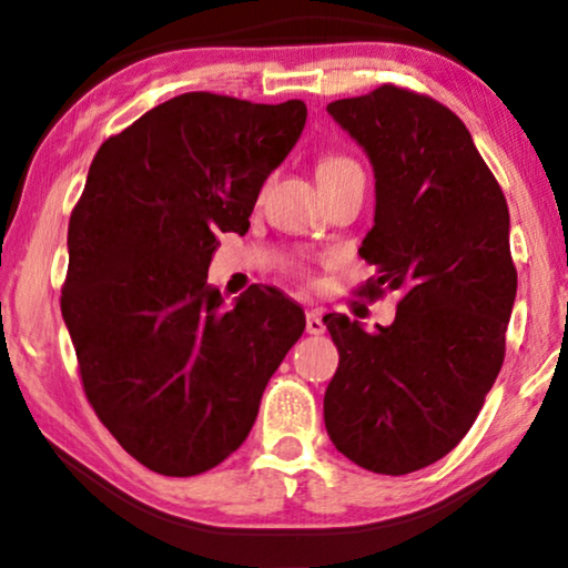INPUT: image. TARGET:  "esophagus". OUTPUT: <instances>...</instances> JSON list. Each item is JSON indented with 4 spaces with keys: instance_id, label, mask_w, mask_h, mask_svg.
<instances>
[{
    "instance_id": "esophagus-1",
    "label": "esophagus",
    "mask_w": 568,
    "mask_h": 568,
    "mask_svg": "<svg viewBox=\"0 0 568 568\" xmlns=\"http://www.w3.org/2000/svg\"><path fill=\"white\" fill-rule=\"evenodd\" d=\"M305 328L310 336H321V333L325 331V323H323V310H307L305 315Z\"/></svg>"
}]
</instances>
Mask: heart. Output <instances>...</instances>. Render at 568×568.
Segmentation results:
<instances>
[{"instance_id":"b5f03b06","label":"heart","mask_w":568,"mask_h":568,"mask_svg":"<svg viewBox=\"0 0 568 568\" xmlns=\"http://www.w3.org/2000/svg\"><path fill=\"white\" fill-rule=\"evenodd\" d=\"M356 170H359V165L346 154H323L321 162H317V181H333V178L356 173Z\"/></svg>"}]
</instances>
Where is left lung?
I'll return each instance as SVG.
<instances>
[{
    "instance_id": "1",
    "label": "left lung",
    "mask_w": 568,
    "mask_h": 568,
    "mask_svg": "<svg viewBox=\"0 0 568 568\" xmlns=\"http://www.w3.org/2000/svg\"><path fill=\"white\" fill-rule=\"evenodd\" d=\"M328 113L375 170V224L359 255L377 276L362 294L400 302L372 333L323 317L341 356L325 429L352 463L403 476L468 434L504 364L517 294L509 209L470 131L434 98L383 84Z\"/></svg>"
}]
</instances>
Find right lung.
I'll return each mask as SVG.
<instances>
[{"mask_svg": "<svg viewBox=\"0 0 568 568\" xmlns=\"http://www.w3.org/2000/svg\"><path fill=\"white\" fill-rule=\"evenodd\" d=\"M307 105L185 92L105 139L69 220L61 315L90 406L144 468L199 476L235 453L305 331L297 302L247 286L224 305L206 271L247 232Z\"/></svg>", "mask_w": 568, "mask_h": 568, "instance_id": "1", "label": "right lung"}]
</instances>
